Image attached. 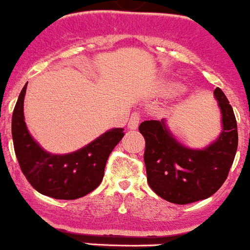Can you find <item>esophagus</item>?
Instances as JSON below:
<instances>
[{
	"instance_id": "34e87169",
	"label": "esophagus",
	"mask_w": 250,
	"mask_h": 250,
	"mask_svg": "<svg viewBox=\"0 0 250 250\" xmlns=\"http://www.w3.org/2000/svg\"><path fill=\"white\" fill-rule=\"evenodd\" d=\"M140 121V115L138 112H134V114L130 115L129 117V123H127V127L130 130H136L138 125H139Z\"/></svg>"
}]
</instances>
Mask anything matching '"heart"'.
<instances>
[{"label": "heart", "mask_w": 250, "mask_h": 250, "mask_svg": "<svg viewBox=\"0 0 250 250\" xmlns=\"http://www.w3.org/2000/svg\"><path fill=\"white\" fill-rule=\"evenodd\" d=\"M173 89V84H167V87H166V91H172Z\"/></svg>", "instance_id": "b5f03b06"}]
</instances>
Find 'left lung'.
Returning a JSON list of instances; mask_svg holds the SVG:
<instances>
[{"label": "left lung", "mask_w": 250, "mask_h": 250, "mask_svg": "<svg viewBox=\"0 0 250 250\" xmlns=\"http://www.w3.org/2000/svg\"><path fill=\"white\" fill-rule=\"evenodd\" d=\"M221 111L223 131L204 149L181 144L168 131L166 120L143 121L139 131L146 139L144 162L150 188L178 205L210 197L228 178L236 149L238 127L232 107L219 87L214 91Z\"/></svg>", "instance_id": "1"}]
</instances>
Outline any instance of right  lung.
Instances as JSON below:
<instances>
[{
    "label": "right lung",
    "instance_id": "1",
    "mask_svg": "<svg viewBox=\"0 0 250 250\" xmlns=\"http://www.w3.org/2000/svg\"><path fill=\"white\" fill-rule=\"evenodd\" d=\"M27 83L19 96L12 114V140L15 154L23 176L42 195L57 200H76L99 187L112 149L124 136V129L115 127L82 149L69 154L45 151L30 135L23 116V99Z\"/></svg>",
    "mask_w": 250,
    "mask_h": 250
}]
</instances>
